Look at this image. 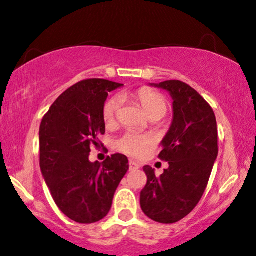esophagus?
<instances>
[{"mask_svg": "<svg viewBox=\"0 0 256 256\" xmlns=\"http://www.w3.org/2000/svg\"><path fill=\"white\" fill-rule=\"evenodd\" d=\"M140 168V164L134 162V160H130V170L131 171H134V170Z\"/></svg>", "mask_w": 256, "mask_h": 256, "instance_id": "esophagus-1", "label": "esophagus"}]
</instances>
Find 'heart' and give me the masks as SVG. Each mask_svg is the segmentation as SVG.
I'll use <instances>...</instances> for the list:
<instances>
[{
    "instance_id": "heart-1",
    "label": "heart",
    "mask_w": 256,
    "mask_h": 256,
    "mask_svg": "<svg viewBox=\"0 0 256 256\" xmlns=\"http://www.w3.org/2000/svg\"><path fill=\"white\" fill-rule=\"evenodd\" d=\"M134 97L139 100L150 118L164 117L168 112V100L162 94L150 88H140L136 91ZM120 98L114 96L105 102L103 106V120L108 126L112 125L120 110ZM152 144V138L146 134H138L136 132H126L116 140V148L122 153L140 156L146 148Z\"/></svg>"
}]
</instances>
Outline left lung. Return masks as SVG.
<instances>
[{"mask_svg":"<svg viewBox=\"0 0 256 256\" xmlns=\"http://www.w3.org/2000/svg\"><path fill=\"white\" fill-rule=\"evenodd\" d=\"M151 85L171 94L173 120L158 156L168 162V168L156 176L151 166H144L148 182L140 192V207L153 221L174 224L192 212L208 184L219 151L216 119L188 84L165 80Z\"/></svg>","mask_w":256,"mask_h":256,"instance_id":"left-lung-1","label":"left lung"}]
</instances>
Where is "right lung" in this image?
<instances>
[{
  "mask_svg": "<svg viewBox=\"0 0 256 256\" xmlns=\"http://www.w3.org/2000/svg\"><path fill=\"white\" fill-rule=\"evenodd\" d=\"M122 84L100 78L76 83L54 100L40 128V166L54 202L71 220L97 222L108 216L116 190L128 170L116 153L91 162V146L105 134L103 106Z\"/></svg>",
  "mask_w": 256,
  "mask_h": 256,
  "instance_id": "1",
  "label": "right lung"
}]
</instances>
